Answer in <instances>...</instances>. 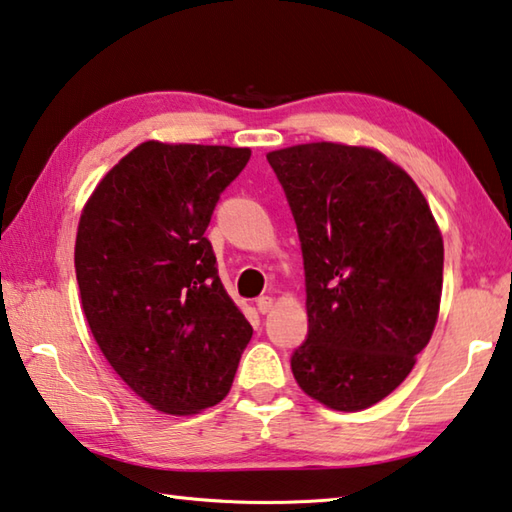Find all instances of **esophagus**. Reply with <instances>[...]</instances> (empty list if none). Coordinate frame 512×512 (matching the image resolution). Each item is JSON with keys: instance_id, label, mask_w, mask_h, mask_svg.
<instances>
[{"instance_id": "esophagus-1", "label": "esophagus", "mask_w": 512, "mask_h": 512, "mask_svg": "<svg viewBox=\"0 0 512 512\" xmlns=\"http://www.w3.org/2000/svg\"><path fill=\"white\" fill-rule=\"evenodd\" d=\"M273 306H275L273 297H268V295L257 297V309H259V313H271Z\"/></svg>"}]
</instances>
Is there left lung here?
I'll use <instances>...</instances> for the list:
<instances>
[{"mask_svg": "<svg viewBox=\"0 0 512 512\" xmlns=\"http://www.w3.org/2000/svg\"><path fill=\"white\" fill-rule=\"evenodd\" d=\"M266 159L304 257L309 336L293 376L331 410H367L410 376L439 320V224L412 176L374 147L320 141Z\"/></svg>", "mask_w": 512, "mask_h": 512, "instance_id": "1", "label": "left lung"}]
</instances>
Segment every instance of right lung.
<instances>
[{
    "mask_svg": "<svg viewBox=\"0 0 512 512\" xmlns=\"http://www.w3.org/2000/svg\"><path fill=\"white\" fill-rule=\"evenodd\" d=\"M248 159V147L145 141L82 208V313L116 374L163 414L224 401L253 336L206 239L219 194Z\"/></svg>",
    "mask_w": 512,
    "mask_h": 512,
    "instance_id": "obj_1",
    "label": "right lung"
}]
</instances>
